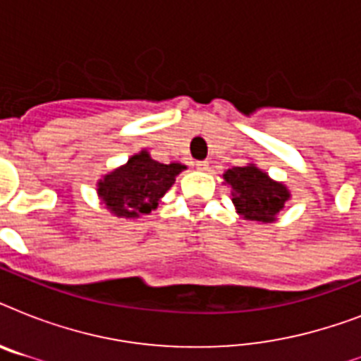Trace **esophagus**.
Here are the masks:
<instances>
[{
	"label": "esophagus",
	"mask_w": 361,
	"mask_h": 361,
	"mask_svg": "<svg viewBox=\"0 0 361 361\" xmlns=\"http://www.w3.org/2000/svg\"><path fill=\"white\" fill-rule=\"evenodd\" d=\"M197 169L198 170H208L209 163H208V161H197Z\"/></svg>",
	"instance_id": "1"
}]
</instances>
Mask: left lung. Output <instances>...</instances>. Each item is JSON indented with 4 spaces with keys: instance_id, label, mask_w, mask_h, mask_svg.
I'll return each mask as SVG.
<instances>
[{
    "instance_id": "1",
    "label": "left lung",
    "mask_w": 361,
    "mask_h": 361,
    "mask_svg": "<svg viewBox=\"0 0 361 361\" xmlns=\"http://www.w3.org/2000/svg\"><path fill=\"white\" fill-rule=\"evenodd\" d=\"M223 178L232 187V202L238 214L247 221L274 223L290 198L285 183L274 181L255 164L228 169Z\"/></svg>"
}]
</instances>
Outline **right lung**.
<instances>
[{"instance_id":"1","label":"right lung","mask_w":361,"mask_h":361,"mask_svg":"<svg viewBox=\"0 0 361 361\" xmlns=\"http://www.w3.org/2000/svg\"><path fill=\"white\" fill-rule=\"evenodd\" d=\"M183 169L185 164L159 163L142 149L123 166L99 180L97 195L110 214L135 219L157 208L159 200L174 185L176 176Z\"/></svg>"}]
</instances>
